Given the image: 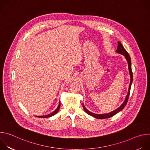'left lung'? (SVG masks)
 <instances>
[{"instance_id":"left-lung-1","label":"left lung","mask_w":150,"mask_h":150,"mask_svg":"<svg viewBox=\"0 0 150 150\" xmlns=\"http://www.w3.org/2000/svg\"><path fill=\"white\" fill-rule=\"evenodd\" d=\"M116 52L120 54H122L123 55L125 56L126 59L127 61V64H128V68H129V74H130V77H131V82H130V84L129 86V90H128V93L126 95V98L124 101V102L123 103V104L119 107V108H117V109H116L115 110L109 113H107V114H101V115H98V114H95L91 112H90L89 110H88L86 108H85V106L83 105V104H82V106L83 108L85 110V112H86L87 114L94 117L95 118L97 119H107V118H109L111 117L112 116H113L114 115H115L116 113H117L118 112H119L120 111L122 110L123 109V108L126 106L128 98H129V94H130V90H131V85L132 83V81H133V74H132V68H131V59L130 57V56L128 54V53L126 52V50L125 49V48L123 47V45L121 44V42L118 41V46H117V49L116 50Z\"/></svg>"}]
</instances>
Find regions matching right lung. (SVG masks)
<instances>
[{"mask_svg": "<svg viewBox=\"0 0 150 150\" xmlns=\"http://www.w3.org/2000/svg\"><path fill=\"white\" fill-rule=\"evenodd\" d=\"M60 102H59V105L57 108V109L53 112H52V113L49 114V115H45V116H36V117H41V118H47V117H51L54 115H56L59 110V109H60Z\"/></svg>", "mask_w": 150, "mask_h": 150, "instance_id": "obj_1", "label": "right lung"}]
</instances>
